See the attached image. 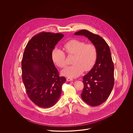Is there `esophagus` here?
I'll list each match as a JSON object with an SVG mask.
<instances>
[{"label":"esophagus","instance_id":"esophagus-1","mask_svg":"<svg viewBox=\"0 0 133 133\" xmlns=\"http://www.w3.org/2000/svg\"><path fill=\"white\" fill-rule=\"evenodd\" d=\"M66 80H67V81H72L73 80V79L70 78H66Z\"/></svg>","mask_w":133,"mask_h":133}]
</instances>
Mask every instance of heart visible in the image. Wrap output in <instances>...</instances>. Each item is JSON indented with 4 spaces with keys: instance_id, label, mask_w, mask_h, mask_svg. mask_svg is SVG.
<instances>
[{
    "instance_id": "1",
    "label": "heart",
    "mask_w": 133,
    "mask_h": 133,
    "mask_svg": "<svg viewBox=\"0 0 133 133\" xmlns=\"http://www.w3.org/2000/svg\"><path fill=\"white\" fill-rule=\"evenodd\" d=\"M64 49L69 55H74L72 66L62 71L64 76L76 78L83 72L88 71L94 66L97 58V50L92 43H87L77 39H72L63 45ZM52 58L59 67L62 68L66 66V55L61 49L55 48L52 51Z\"/></svg>"
}]
</instances>
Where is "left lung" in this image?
Masks as SVG:
<instances>
[{"label":"left lung","instance_id":"obj_1","mask_svg":"<svg viewBox=\"0 0 133 133\" xmlns=\"http://www.w3.org/2000/svg\"><path fill=\"white\" fill-rule=\"evenodd\" d=\"M74 34L87 37L97 50L94 67L83 78L84 88L81 94L86 103L97 106L107 100L114 87V66L110 49L103 38L88 30H81Z\"/></svg>","mask_w":133,"mask_h":133}]
</instances>
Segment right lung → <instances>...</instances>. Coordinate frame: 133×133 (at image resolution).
I'll list each match as a JSON object with an SVG mask.
<instances>
[{
    "instance_id": "right-lung-1",
    "label": "right lung",
    "mask_w": 133,
    "mask_h": 133,
    "mask_svg": "<svg viewBox=\"0 0 133 133\" xmlns=\"http://www.w3.org/2000/svg\"><path fill=\"white\" fill-rule=\"evenodd\" d=\"M61 33L42 32L26 46L21 62L22 78L27 94L37 106L48 108L59 100L66 82L54 66L52 53L63 37Z\"/></svg>"
}]
</instances>
